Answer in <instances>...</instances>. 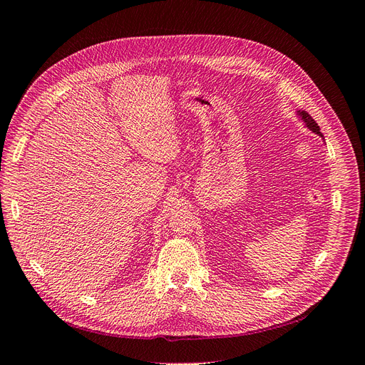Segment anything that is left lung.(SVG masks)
<instances>
[{"mask_svg": "<svg viewBox=\"0 0 365 365\" xmlns=\"http://www.w3.org/2000/svg\"><path fill=\"white\" fill-rule=\"evenodd\" d=\"M298 114L302 117V120L305 121V125H307L309 129H312L313 132H316L317 135H320V137H323L322 132H320V128L317 126V123H316L314 118H313L312 115H309L307 111H298Z\"/></svg>", "mask_w": 365, "mask_h": 365, "instance_id": "obj_1", "label": "left lung"}]
</instances>
